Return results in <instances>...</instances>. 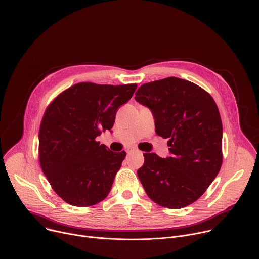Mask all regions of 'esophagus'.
Listing matches in <instances>:
<instances>
[{"instance_id":"1","label":"esophagus","mask_w":259,"mask_h":259,"mask_svg":"<svg viewBox=\"0 0 259 259\" xmlns=\"http://www.w3.org/2000/svg\"><path fill=\"white\" fill-rule=\"evenodd\" d=\"M135 151H136V149H134V148H130V149H128V150H127V154H128V155H130V154H132V153H133V152H135Z\"/></svg>"}]
</instances>
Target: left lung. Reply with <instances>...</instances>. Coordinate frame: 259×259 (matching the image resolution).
Instances as JSON below:
<instances>
[{"instance_id": "8db88e82", "label": "left lung", "mask_w": 259, "mask_h": 259, "mask_svg": "<svg viewBox=\"0 0 259 259\" xmlns=\"http://www.w3.org/2000/svg\"><path fill=\"white\" fill-rule=\"evenodd\" d=\"M135 100L151 109L156 133L168 138L170 152L165 159L144 154L137 176L146 193L167 208L193 203L222 165V122L215 100L199 85L178 77L144 83Z\"/></svg>"}]
</instances>
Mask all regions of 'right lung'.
<instances>
[{
    "instance_id": "right-lung-1",
    "label": "right lung",
    "mask_w": 259,
    "mask_h": 259,
    "mask_svg": "<svg viewBox=\"0 0 259 259\" xmlns=\"http://www.w3.org/2000/svg\"><path fill=\"white\" fill-rule=\"evenodd\" d=\"M137 88L79 82L45 109L39 129V162L54 191L67 203L91 206L109 193L126 152L114 153L96 137L110 130L119 107Z\"/></svg>"
}]
</instances>
